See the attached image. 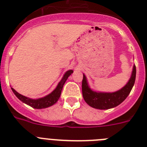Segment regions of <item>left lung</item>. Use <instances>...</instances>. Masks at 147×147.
<instances>
[{
    "label": "left lung",
    "mask_w": 147,
    "mask_h": 147,
    "mask_svg": "<svg viewBox=\"0 0 147 147\" xmlns=\"http://www.w3.org/2000/svg\"><path fill=\"white\" fill-rule=\"evenodd\" d=\"M136 76V65H134L132 76L129 82L124 88L114 93H96L93 91L88 87L86 77L85 75H83L82 82L83 98L85 99V102L93 108L107 110L116 107L121 102H124L129 94L135 84Z\"/></svg>",
    "instance_id": "1"
}]
</instances>
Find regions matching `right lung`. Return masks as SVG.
Here are the masks:
<instances>
[{"instance_id": "1", "label": "right lung", "mask_w": 147, "mask_h": 147, "mask_svg": "<svg viewBox=\"0 0 147 147\" xmlns=\"http://www.w3.org/2000/svg\"><path fill=\"white\" fill-rule=\"evenodd\" d=\"M74 71L72 70H69L67 71V72L65 74V75L62 77V80L59 82L57 87L56 88V89L54 90V91L51 93H50L49 95L43 97V98H39V99H32V98H27V97L24 96L23 95L18 93L16 90L11 88L13 93H15V95L18 97L20 101H22L23 102H24L26 105H29L35 109H42V108H46V107H49L50 106H52L53 105L57 102L58 99L60 97L61 93H62V90L63 88V85H64L65 82H66L67 79L68 78V76L72 74Z\"/></svg>"}]
</instances>
